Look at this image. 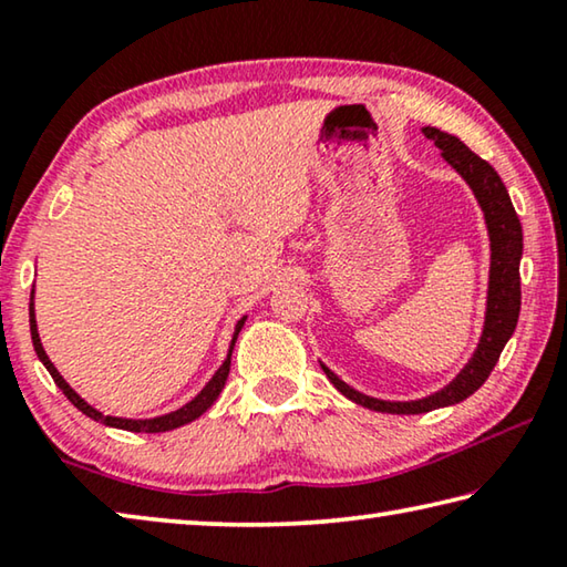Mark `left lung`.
<instances>
[{
    "label": "left lung",
    "instance_id": "8db88e82",
    "mask_svg": "<svg viewBox=\"0 0 567 567\" xmlns=\"http://www.w3.org/2000/svg\"><path fill=\"white\" fill-rule=\"evenodd\" d=\"M427 140L435 142V147L443 150V157L453 165L465 182L473 187L480 207L485 213L487 233H491V290H487V312H485V328L483 338H480L477 350L473 360L465 364V370L443 388L435 395L412 400V402H388L378 398H368L362 392L352 390L350 385L330 372L322 364L324 375L338 388L344 398L358 402L362 408L378 410V412H392V415H420V412H430L445 405H455L483 385L491 378L493 368L501 360V352L505 342L511 340L515 332L517 318H520V257H523V227L517 219L515 207L511 203V195L503 185L497 172L487 165L483 157H477L473 150L465 147L463 142L453 134L440 132L437 127H425Z\"/></svg>",
    "mask_w": 567,
    "mask_h": 567
}]
</instances>
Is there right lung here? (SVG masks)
Listing matches in <instances>:
<instances>
[{"label":"right lung","instance_id":"add662e5","mask_svg":"<svg viewBox=\"0 0 567 567\" xmlns=\"http://www.w3.org/2000/svg\"><path fill=\"white\" fill-rule=\"evenodd\" d=\"M243 324H245V318L237 322V330H235V338H233V348H235V340H237L239 330H243ZM30 330H32V342H34V352H37V358L42 360V364H44L47 370H50L52 380L56 382V388H60V390L64 392V398L70 400L76 410H82L84 415H87V417L102 422V425L120 427V430H130V433H167V430H175V427H179V425H187V422H192V420H197L199 415H203V412H205L207 408H213V402L217 400L219 392H223L225 382H227V375H229V358H233V348H229V354H227V360L223 362V368H219V370L215 372V378L207 382L205 390L199 392V395H197L195 400L187 402L185 408H179V410H175V412H169V415L152 417V420H124V417L102 415L100 410H94L92 405H87V402H84L80 395H76V392H74L70 385H66L64 378L60 375V372H56V368L52 364V360L47 358V352H44V348H42V342H40V332H37V320H34V307H32V302H30Z\"/></svg>","mask_w":567,"mask_h":567}]
</instances>
